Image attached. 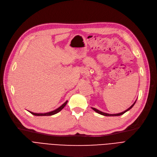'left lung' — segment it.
Masks as SVG:
<instances>
[{
	"instance_id": "obj_1",
	"label": "left lung",
	"mask_w": 157,
	"mask_h": 157,
	"mask_svg": "<svg viewBox=\"0 0 157 157\" xmlns=\"http://www.w3.org/2000/svg\"><path fill=\"white\" fill-rule=\"evenodd\" d=\"M136 102V101H135ZM135 103L130 106L129 107L128 109H127L126 110H125L124 112H121V113H117V114H108V113H104V112H101V111H99V110H97L96 108H92L93 110L95 111V112H96L97 113H99V114H101V115H105V116H119V115H122V114H124V113H126L127 111H128V110H130V109L134 106V105H135Z\"/></svg>"
}]
</instances>
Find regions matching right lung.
<instances>
[{
  "mask_svg": "<svg viewBox=\"0 0 157 157\" xmlns=\"http://www.w3.org/2000/svg\"><path fill=\"white\" fill-rule=\"evenodd\" d=\"M67 101L65 102V103H64L62 106H59L58 108H57L56 110H54V111H52V112H48V113H33V112H29L31 114L34 115H36V116H50V115H54L56 114L57 113H58L59 112H60L61 110H62V109L65 107V106L67 105Z\"/></svg>",
  "mask_w": 157,
  "mask_h": 157,
  "instance_id": "obj_1",
  "label": "right lung"
}]
</instances>
